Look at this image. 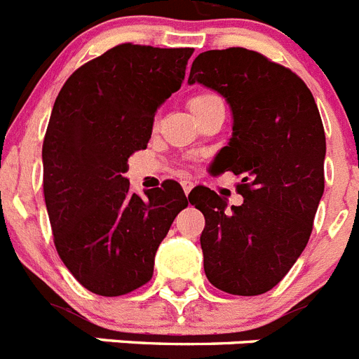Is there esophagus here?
I'll return each mask as SVG.
<instances>
[{
	"label": "esophagus",
	"mask_w": 359,
	"mask_h": 359,
	"mask_svg": "<svg viewBox=\"0 0 359 359\" xmlns=\"http://www.w3.org/2000/svg\"><path fill=\"white\" fill-rule=\"evenodd\" d=\"M182 187H183V192H185V194L189 196V192H190V190H192V187H194V183L190 182V180H183Z\"/></svg>",
	"instance_id": "obj_1"
}]
</instances>
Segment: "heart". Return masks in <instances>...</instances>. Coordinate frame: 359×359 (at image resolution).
<instances>
[{"label":"heart","mask_w":359,"mask_h":359,"mask_svg":"<svg viewBox=\"0 0 359 359\" xmlns=\"http://www.w3.org/2000/svg\"><path fill=\"white\" fill-rule=\"evenodd\" d=\"M212 97H214V95H196V97H192L189 100L190 111L198 109V107L201 106V104H205V102H207V100H210Z\"/></svg>","instance_id":"b5f03b06"}]
</instances>
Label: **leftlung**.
Wrapping results in <instances>:
<instances>
[{"mask_svg":"<svg viewBox=\"0 0 359 359\" xmlns=\"http://www.w3.org/2000/svg\"><path fill=\"white\" fill-rule=\"evenodd\" d=\"M189 82L230 104L233 133L212 167L241 176L237 192L244 198L228 208L207 187L190 192L205 215V273L230 294H262L286 277L313 230L325 183L318 107L297 73L246 48L199 53Z\"/></svg>","mask_w":359,"mask_h":359,"instance_id":"1","label":"left lung"}]
</instances>
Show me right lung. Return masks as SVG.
I'll list each match as a JSON object with an SVG mask.
<instances>
[{
	"label": "right lung",
	"mask_w": 359,
	"mask_h": 359,
	"mask_svg": "<svg viewBox=\"0 0 359 359\" xmlns=\"http://www.w3.org/2000/svg\"><path fill=\"white\" fill-rule=\"evenodd\" d=\"M192 48L123 43L69 75L43 142V192L53 243L86 290L120 297L147 284L174 217L180 183L129 190L128 160L147 147L158 107L182 88Z\"/></svg>",
	"instance_id": "right-lung-1"
}]
</instances>
